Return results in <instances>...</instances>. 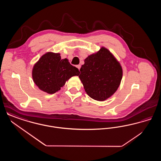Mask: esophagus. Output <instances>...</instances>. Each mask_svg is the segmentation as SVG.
<instances>
[{"instance_id": "esophagus-1", "label": "esophagus", "mask_w": 161, "mask_h": 161, "mask_svg": "<svg viewBox=\"0 0 161 161\" xmlns=\"http://www.w3.org/2000/svg\"><path fill=\"white\" fill-rule=\"evenodd\" d=\"M77 68H78V69H80V68H81V65L80 64H78V65H77Z\"/></svg>"}]
</instances>
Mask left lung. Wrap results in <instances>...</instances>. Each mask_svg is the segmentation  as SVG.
I'll return each mask as SVG.
<instances>
[{
    "label": "left lung",
    "mask_w": 161,
    "mask_h": 161,
    "mask_svg": "<svg viewBox=\"0 0 161 161\" xmlns=\"http://www.w3.org/2000/svg\"><path fill=\"white\" fill-rule=\"evenodd\" d=\"M80 70L79 78L86 93L100 101L107 100L114 94L123 77L119 62L104 47L89 55Z\"/></svg>",
    "instance_id": "obj_1"
}]
</instances>
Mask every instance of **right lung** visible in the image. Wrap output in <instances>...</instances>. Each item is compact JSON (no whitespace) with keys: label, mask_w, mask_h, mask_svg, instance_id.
Returning <instances> with one entry per match:
<instances>
[{"label":"right lung","mask_w":161,"mask_h":161,"mask_svg":"<svg viewBox=\"0 0 161 161\" xmlns=\"http://www.w3.org/2000/svg\"><path fill=\"white\" fill-rule=\"evenodd\" d=\"M80 71L67 58L61 59L60 54L48 52L34 64L32 76L38 88L53 94L60 90L70 78L78 76Z\"/></svg>","instance_id":"obj_1"}]
</instances>
